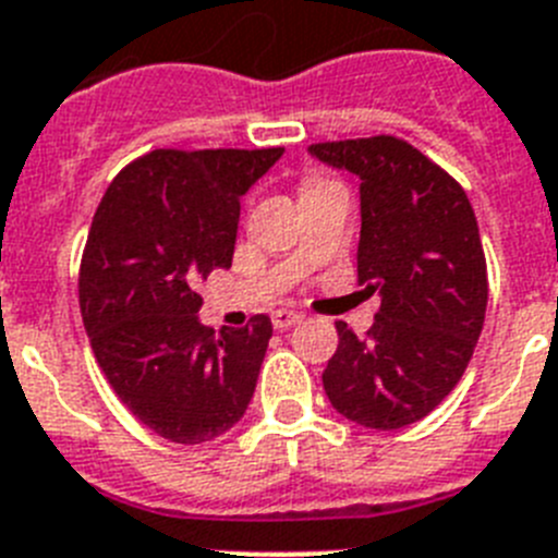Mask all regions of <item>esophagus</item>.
Listing matches in <instances>:
<instances>
[{"instance_id":"esophagus-1","label":"esophagus","mask_w":558,"mask_h":558,"mask_svg":"<svg viewBox=\"0 0 558 558\" xmlns=\"http://www.w3.org/2000/svg\"><path fill=\"white\" fill-rule=\"evenodd\" d=\"M300 319H303V314L292 312V308H278V312H272V326L280 328V331H283V328L298 326Z\"/></svg>"}]
</instances>
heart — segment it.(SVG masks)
<instances>
[{
	"instance_id": "b5f03b06",
	"label": "heart",
	"mask_w": 558,
	"mask_h": 558,
	"mask_svg": "<svg viewBox=\"0 0 558 558\" xmlns=\"http://www.w3.org/2000/svg\"><path fill=\"white\" fill-rule=\"evenodd\" d=\"M317 182H319V179H312V182H308V185H317ZM308 185H306V187H308Z\"/></svg>"
}]
</instances>
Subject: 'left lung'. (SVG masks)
Here are the masks:
<instances>
[{
    "label": "left lung",
    "instance_id": "obj_1",
    "mask_svg": "<svg viewBox=\"0 0 558 558\" xmlns=\"http://www.w3.org/2000/svg\"><path fill=\"white\" fill-rule=\"evenodd\" d=\"M308 151L360 177L356 278L381 298L365 337L337 323L323 387L348 421L401 429L452 393L483 331L488 278L477 219L466 191L393 134Z\"/></svg>",
    "mask_w": 558,
    "mask_h": 558
}]
</instances>
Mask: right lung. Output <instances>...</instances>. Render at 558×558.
<instances>
[{"mask_svg": "<svg viewBox=\"0 0 558 558\" xmlns=\"http://www.w3.org/2000/svg\"><path fill=\"white\" fill-rule=\"evenodd\" d=\"M283 148H157L111 179L86 235L77 300L100 371L159 438L205 444L246 413L272 337L198 323V280L230 269L241 196Z\"/></svg>", "mask_w": 558, "mask_h": 558, "instance_id": "obj_1", "label": "right lung"}]
</instances>
